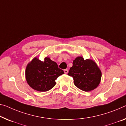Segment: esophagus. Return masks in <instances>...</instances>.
I'll return each mask as SVG.
<instances>
[{
	"mask_svg": "<svg viewBox=\"0 0 126 126\" xmlns=\"http://www.w3.org/2000/svg\"><path fill=\"white\" fill-rule=\"evenodd\" d=\"M63 71H64L65 74H67V73H68V70H67V69H65L64 70H63Z\"/></svg>",
	"mask_w": 126,
	"mask_h": 126,
	"instance_id": "34e87169",
	"label": "esophagus"
}]
</instances>
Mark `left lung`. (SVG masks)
Masks as SVG:
<instances>
[{"mask_svg":"<svg viewBox=\"0 0 126 126\" xmlns=\"http://www.w3.org/2000/svg\"><path fill=\"white\" fill-rule=\"evenodd\" d=\"M68 75L72 77L75 86L83 91L89 92L96 88L101 79V71L97 65L91 59L82 56L75 58Z\"/></svg>","mask_w":126,"mask_h":126,"instance_id":"left-lung-1","label":"left lung"}]
</instances>
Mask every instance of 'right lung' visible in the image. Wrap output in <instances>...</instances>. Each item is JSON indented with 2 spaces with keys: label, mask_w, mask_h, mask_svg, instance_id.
Returning <instances> with one entry per match:
<instances>
[{
  "label": "right lung",
  "mask_w": 126,
  "mask_h": 126,
  "mask_svg": "<svg viewBox=\"0 0 126 126\" xmlns=\"http://www.w3.org/2000/svg\"><path fill=\"white\" fill-rule=\"evenodd\" d=\"M63 73L57 63L49 57H45L42 61L35 57L27 65L25 77L28 84L32 89L46 92L55 86V80Z\"/></svg>",
  "instance_id": "1"
}]
</instances>
